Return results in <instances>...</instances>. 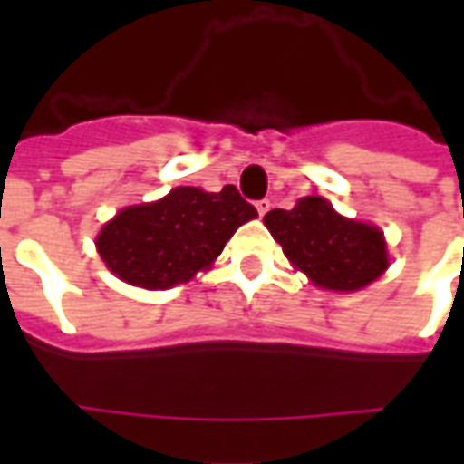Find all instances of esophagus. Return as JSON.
I'll return each instance as SVG.
<instances>
[{
	"label": "esophagus",
	"instance_id": "obj_1",
	"mask_svg": "<svg viewBox=\"0 0 464 464\" xmlns=\"http://www.w3.org/2000/svg\"><path fill=\"white\" fill-rule=\"evenodd\" d=\"M256 211L261 213V216H266V213L271 211V201H268V198H261V201H256Z\"/></svg>",
	"mask_w": 464,
	"mask_h": 464
}]
</instances>
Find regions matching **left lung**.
I'll use <instances>...</instances> for the list:
<instances>
[{
    "mask_svg": "<svg viewBox=\"0 0 464 464\" xmlns=\"http://www.w3.org/2000/svg\"><path fill=\"white\" fill-rule=\"evenodd\" d=\"M266 228L293 268L325 291H360L388 271V246L372 223L345 218L321 196H305L291 211L266 213Z\"/></svg>",
    "mask_w": 464,
    "mask_h": 464,
    "instance_id": "left-lung-1",
    "label": "left lung"
}]
</instances>
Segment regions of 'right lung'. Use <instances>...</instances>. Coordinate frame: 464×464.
<instances>
[{
	"label": "right lung",
	"mask_w": 464,
	"mask_h": 464,
	"mask_svg": "<svg viewBox=\"0 0 464 464\" xmlns=\"http://www.w3.org/2000/svg\"><path fill=\"white\" fill-rule=\"evenodd\" d=\"M256 216L236 186L218 193L179 186L159 201L121 208L96 236V251L116 278L166 291L206 271L236 228Z\"/></svg>",
	"instance_id": "obj_1"
}]
</instances>
